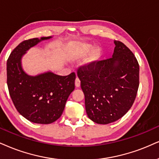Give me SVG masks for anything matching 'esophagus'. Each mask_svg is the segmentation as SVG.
Wrapping results in <instances>:
<instances>
[{"instance_id":"34e87169","label":"esophagus","mask_w":159,"mask_h":159,"mask_svg":"<svg viewBox=\"0 0 159 159\" xmlns=\"http://www.w3.org/2000/svg\"><path fill=\"white\" fill-rule=\"evenodd\" d=\"M75 85H76V87H77V88L80 86V80L79 79V77H77V76H76V78L75 80Z\"/></svg>"}]
</instances>
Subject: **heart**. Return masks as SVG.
Segmentation results:
<instances>
[{"label":"heart","mask_w":159,"mask_h":159,"mask_svg":"<svg viewBox=\"0 0 159 159\" xmlns=\"http://www.w3.org/2000/svg\"><path fill=\"white\" fill-rule=\"evenodd\" d=\"M91 48H92V46L91 44H88V43L81 44L77 50L78 56L80 57L85 56V54H87L91 50ZM100 55H101V50L98 48H95V49L92 52L91 54H90L89 61L91 62H94L97 61V60H99V58L100 57Z\"/></svg>","instance_id":"1"}]
</instances>
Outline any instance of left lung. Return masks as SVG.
Segmentation results:
<instances>
[{
	"label": "left lung",
	"instance_id": "obj_1",
	"mask_svg": "<svg viewBox=\"0 0 159 159\" xmlns=\"http://www.w3.org/2000/svg\"><path fill=\"white\" fill-rule=\"evenodd\" d=\"M114 43L112 57L77 68L86 113L97 124L121 118L132 107L139 85V66L134 53L121 41Z\"/></svg>",
	"mask_w": 159,
	"mask_h": 159
}]
</instances>
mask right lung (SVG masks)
Segmentation results:
<instances>
[{
	"mask_svg": "<svg viewBox=\"0 0 159 159\" xmlns=\"http://www.w3.org/2000/svg\"><path fill=\"white\" fill-rule=\"evenodd\" d=\"M49 38L23 40L11 52L7 64L8 89L14 105L23 117L38 124H51L57 120L75 88L74 72L68 76L48 72L31 76L23 70L20 59L25 52L40 41Z\"/></svg>",
	"mask_w": 159,
	"mask_h": 159,
	"instance_id": "add662e5",
	"label": "right lung"
}]
</instances>
